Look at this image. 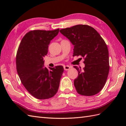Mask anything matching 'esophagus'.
<instances>
[{"label": "esophagus", "instance_id": "obj_1", "mask_svg": "<svg viewBox=\"0 0 126 126\" xmlns=\"http://www.w3.org/2000/svg\"><path fill=\"white\" fill-rule=\"evenodd\" d=\"M70 68V66H69V65H64V69L65 70H68Z\"/></svg>", "mask_w": 126, "mask_h": 126}]
</instances>
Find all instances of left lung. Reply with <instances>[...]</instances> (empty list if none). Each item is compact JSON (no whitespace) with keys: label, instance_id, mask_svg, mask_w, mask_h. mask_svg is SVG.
<instances>
[{"label":"left lung","instance_id":"8db88e82","mask_svg":"<svg viewBox=\"0 0 126 126\" xmlns=\"http://www.w3.org/2000/svg\"><path fill=\"white\" fill-rule=\"evenodd\" d=\"M60 32L74 45L73 56L84 57L85 66L74 80L77 92L84 96H93L104 87L109 71V52L105 42L97 31L87 25H77L63 29Z\"/></svg>","mask_w":126,"mask_h":126}]
</instances>
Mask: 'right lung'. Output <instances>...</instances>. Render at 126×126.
Here are the masks:
<instances>
[{"label": "right lung", "instance_id": "1", "mask_svg": "<svg viewBox=\"0 0 126 126\" xmlns=\"http://www.w3.org/2000/svg\"><path fill=\"white\" fill-rule=\"evenodd\" d=\"M60 29L29 31L23 37L16 56V67L19 79L29 93L39 100L53 97L57 93L64 71L62 66L44 67L50 41Z\"/></svg>", "mask_w": 126, "mask_h": 126}]
</instances>
